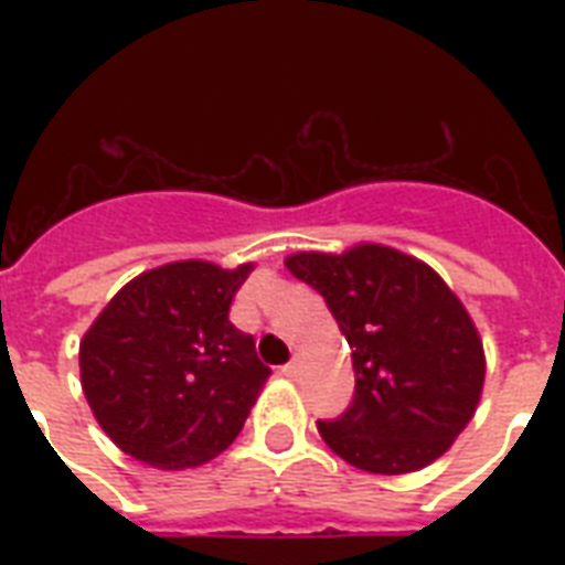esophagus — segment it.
<instances>
[{
	"label": "esophagus",
	"instance_id": "obj_1",
	"mask_svg": "<svg viewBox=\"0 0 565 565\" xmlns=\"http://www.w3.org/2000/svg\"><path fill=\"white\" fill-rule=\"evenodd\" d=\"M281 372H284V375H287V377H299V372H301V361H299V358H292L290 363H284Z\"/></svg>",
	"mask_w": 565,
	"mask_h": 565
}]
</instances>
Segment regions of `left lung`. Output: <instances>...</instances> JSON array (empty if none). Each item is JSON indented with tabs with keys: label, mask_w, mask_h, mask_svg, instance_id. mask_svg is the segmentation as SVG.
<instances>
[{
	"label": "left lung",
	"mask_w": 565,
	"mask_h": 565,
	"mask_svg": "<svg viewBox=\"0 0 565 565\" xmlns=\"http://www.w3.org/2000/svg\"><path fill=\"white\" fill-rule=\"evenodd\" d=\"M326 299L352 345L354 398L319 434L337 455L375 475L416 472L475 416L483 349L472 319L430 266L386 246L287 257Z\"/></svg>",
	"instance_id": "left-lung-1"
}]
</instances>
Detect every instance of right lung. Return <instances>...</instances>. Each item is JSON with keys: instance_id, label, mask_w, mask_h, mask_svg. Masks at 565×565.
<instances>
[{"instance_id": "1", "label": "right lung", "mask_w": 565, "mask_h": 565, "mask_svg": "<svg viewBox=\"0 0 565 565\" xmlns=\"http://www.w3.org/2000/svg\"><path fill=\"white\" fill-rule=\"evenodd\" d=\"M252 266L179 260L108 301L82 340V386L102 430L154 469H190L234 443L269 366L228 319Z\"/></svg>"}]
</instances>
